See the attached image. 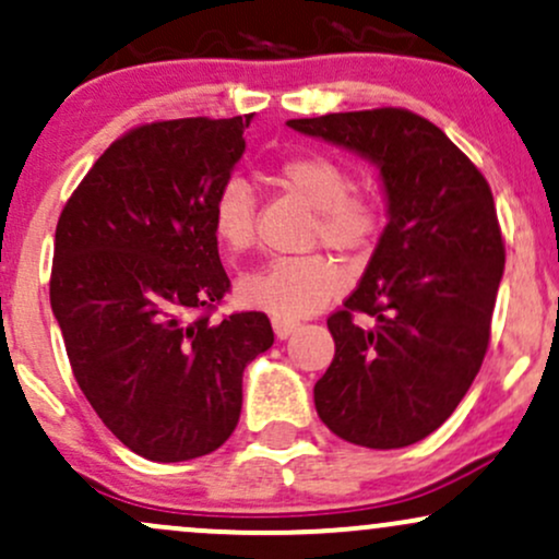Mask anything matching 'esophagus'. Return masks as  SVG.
I'll use <instances>...</instances> for the list:
<instances>
[{
	"label": "esophagus",
	"instance_id": "34e87169",
	"mask_svg": "<svg viewBox=\"0 0 559 559\" xmlns=\"http://www.w3.org/2000/svg\"><path fill=\"white\" fill-rule=\"evenodd\" d=\"M297 329H299V323H297V320L278 318V316L273 318V331H275V336H278V338H288V336H292V333L297 331Z\"/></svg>",
	"mask_w": 559,
	"mask_h": 559
}]
</instances>
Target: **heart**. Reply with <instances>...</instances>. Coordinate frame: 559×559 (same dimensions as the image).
Listing matches in <instances>:
<instances>
[{"mask_svg": "<svg viewBox=\"0 0 559 559\" xmlns=\"http://www.w3.org/2000/svg\"><path fill=\"white\" fill-rule=\"evenodd\" d=\"M286 191L305 199L316 210L310 239L323 241L336 252H362L376 241L383 223V210L370 191L355 189L342 163L329 155L307 152L288 157L275 173ZM252 186L241 178H228L213 202L215 239L228 252H247L254 243ZM344 286L338 265L325 254L273 258L254 271L243 273L236 294L243 307L273 312L278 318H301L320 310Z\"/></svg>", "mask_w": 559, "mask_h": 559, "instance_id": "obj_1", "label": "heart"}]
</instances>
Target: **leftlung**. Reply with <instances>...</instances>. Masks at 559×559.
Wrapping results in <instances>:
<instances>
[{
    "instance_id": "8db88e82",
    "label": "left lung",
    "mask_w": 559,
    "mask_h": 559,
    "mask_svg": "<svg viewBox=\"0 0 559 559\" xmlns=\"http://www.w3.org/2000/svg\"><path fill=\"white\" fill-rule=\"evenodd\" d=\"M288 126L376 163L389 199L360 286L329 318L336 355L316 409L352 444L409 447L454 413L489 349L504 271L491 189L441 128L402 107Z\"/></svg>"
}]
</instances>
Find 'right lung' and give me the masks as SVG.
Segmentation results:
<instances>
[{"label": "right lung", "instance_id": "right-lung-1", "mask_svg": "<svg viewBox=\"0 0 559 559\" xmlns=\"http://www.w3.org/2000/svg\"><path fill=\"white\" fill-rule=\"evenodd\" d=\"M249 120L131 128L57 221L49 299L70 368L102 423L155 463L215 452L239 423L243 368L273 346L265 312L210 318L230 288L213 202Z\"/></svg>", "mask_w": 559, "mask_h": 559}]
</instances>
